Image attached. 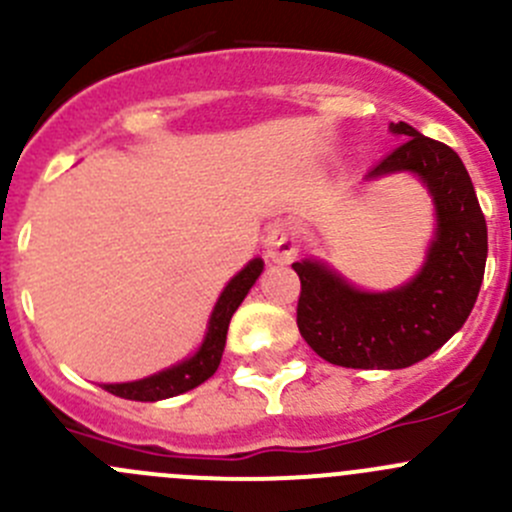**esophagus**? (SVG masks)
Here are the masks:
<instances>
[{"label":"esophagus","mask_w":512,"mask_h":512,"mask_svg":"<svg viewBox=\"0 0 512 512\" xmlns=\"http://www.w3.org/2000/svg\"><path fill=\"white\" fill-rule=\"evenodd\" d=\"M299 250V232L294 223H275L265 237V252L270 260L289 262Z\"/></svg>","instance_id":"obj_1"}]
</instances>
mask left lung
Listing matches in <instances>:
<instances>
[{"label": "left lung", "instance_id": "8db88e82", "mask_svg": "<svg viewBox=\"0 0 512 512\" xmlns=\"http://www.w3.org/2000/svg\"><path fill=\"white\" fill-rule=\"evenodd\" d=\"M401 138L371 168L376 175L411 170L436 203V240L421 275L391 292H359L322 262H294L302 289L297 327L324 361L347 369H404L441 349L471 314L488 255V227L466 165L446 143L399 121Z\"/></svg>", "mask_w": 512, "mask_h": 512}]
</instances>
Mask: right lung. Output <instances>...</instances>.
I'll return each mask as SVG.
<instances>
[{
    "label": "right lung",
    "mask_w": 512,
    "mask_h": 512,
    "mask_svg": "<svg viewBox=\"0 0 512 512\" xmlns=\"http://www.w3.org/2000/svg\"><path fill=\"white\" fill-rule=\"evenodd\" d=\"M262 267H265L262 260H252L245 270L237 272V275L227 282L218 304H215L213 317H210V327L208 334H205L203 347L195 352V356H190L183 364L173 366V369H165L156 376H148V379L131 381V384H103V389L113 396H121V399L160 401L170 399V396L185 394V391L195 389V386H200L203 381H208L210 376L215 374V369L220 366V359H223L227 327H230L232 314L240 307V302L245 299V294L250 292V287L255 285Z\"/></svg>",
    "instance_id": "obj_1"
}]
</instances>
